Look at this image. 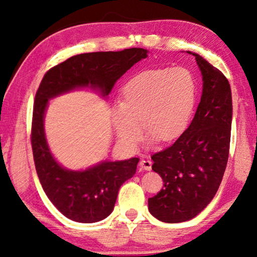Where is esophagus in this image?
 I'll list each match as a JSON object with an SVG mask.
<instances>
[{"label":"esophagus","mask_w":257,"mask_h":257,"mask_svg":"<svg viewBox=\"0 0 257 257\" xmlns=\"http://www.w3.org/2000/svg\"><path fill=\"white\" fill-rule=\"evenodd\" d=\"M139 165H141V167L144 169V170H151L152 169V161L149 159V158H145V159H143V160H141V162H139Z\"/></svg>","instance_id":"34e87169"}]
</instances>
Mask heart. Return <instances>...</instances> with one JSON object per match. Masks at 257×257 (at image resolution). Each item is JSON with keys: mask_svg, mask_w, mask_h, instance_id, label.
Masks as SVG:
<instances>
[{"mask_svg": "<svg viewBox=\"0 0 257 257\" xmlns=\"http://www.w3.org/2000/svg\"><path fill=\"white\" fill-rule=\"evenodd\" d=\"M196 94V80L185 68L138 72L125 82L122 101L113 110L116 135L125 146L135 147L145 124L152 139L175 141L188 125Z\"/></svg>", "mask_w": 257, "mask_h": 257, "instance_id": "b5f03b06", "label": "heart"}]
</instances>
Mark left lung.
<instances>
[{"instance_id": "8db88e82", "label": "left lung", "mask_w": 257, "mask_h": 257, "mask_svg": "<svg viewBox=\"0 0 257 257\" xmlns=\"http://www.w3.org/2000/svg\"><path fill=\"white\" fill-rule=\"evenodd\" d=\"M190 53V52H188ZM202 71L201 102L189 127L171 146L152 155V169L163 188L149 198V210L167 223L188 221L215 196L229 158L232 98L227 78L201 55L193 53Z\"/></svg>"}]
</instances>
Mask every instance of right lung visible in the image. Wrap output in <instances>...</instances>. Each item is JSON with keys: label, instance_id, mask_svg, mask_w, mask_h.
<instances>
[{"label": "right lung", "instance_id": "add662e5", "mask_svg": "<svg viewBox=\"0 0 257 257\" xmlns=\"http://www.w3.org/2000/svg\"><path fill=\"white\" fill-rule=\"evenodd\" d=\"M147 56V50L93 52L71 56L43 77L36 95L32 121V149L41 185L53 205L68 219L94 223L113 211L121 185L136 173L138 158L102 162L85 171L63 169L52 156L44 133V113L49 98L78 87L90 86L108 95L115 81L135 63Z\"/></svg>", "mask_w": 257, "mask_h": 257}]
</instances>
